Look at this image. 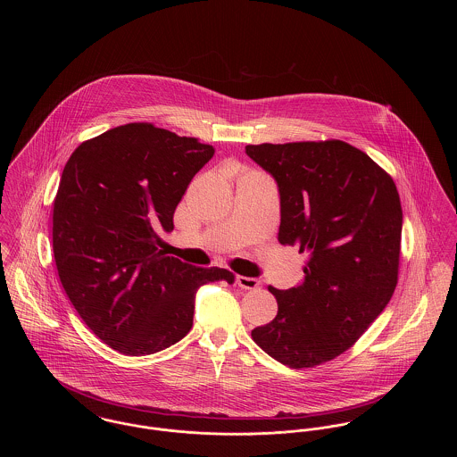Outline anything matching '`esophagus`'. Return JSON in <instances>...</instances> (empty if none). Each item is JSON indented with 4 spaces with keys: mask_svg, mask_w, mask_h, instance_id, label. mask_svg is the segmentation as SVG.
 Instances as JSON below:
<instances>
[{
    "mask_svg": "<svg viewBox=\"0 0 457 457\" xmlns=\"http://www.w3.org/2000/svg\"><path fill=\"white\" fill-rule=\"evenodd\" d=\"M237 283H238L239 287H243V289H255V287H259L261 281L255 279V278L238 276V278H237Z\"/></svg>",
    "mask_w": 457,
    "mask_h": 457,
    "instance_id": "obj_1",
    "label": "esophagus"
}]
</instances>
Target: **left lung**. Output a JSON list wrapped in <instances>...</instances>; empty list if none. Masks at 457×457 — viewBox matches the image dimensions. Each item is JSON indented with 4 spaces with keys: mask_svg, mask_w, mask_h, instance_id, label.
<instances>
[{
    "mask_svg": "<svg viewBox=\"0 0 457 457\" xmlns=\"http://www.w3.org/2000/svg\"><path fill=\"white\" fill-rule=\"evenodd\" d=\"M278 183L281 245L308 253L303 283L269 291L272 322L253 341L289 369H312L351 348L391 302L403 209L391 176L343 140L246 145Z\"/></svg>",
    "mask_w": 457,
    "mask_h": 457,
    "instance_id": "1",
    "label": "left lung"
}]
</instances>
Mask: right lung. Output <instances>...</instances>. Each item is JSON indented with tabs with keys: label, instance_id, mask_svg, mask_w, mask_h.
<instances>
[{
	"label": "right lung",
	"instance_id": "1",
	"mask_svg": "<svg viewBox=\"0 0 457 457\" xmlns=\"http://www.w3.org/2000/svg\"><path fill=\"white\" fill-rule=\"evenodd\" d=\"M214 155L194 137L129 123L82 142L70 155L53 207L60 281L80 319L108 346L145 356L183 339L195 293L235 283L157 248L192 178Z\"/></svg>",
	"mask_w": 457,
	"mask_h": 457
}]
</instances>
